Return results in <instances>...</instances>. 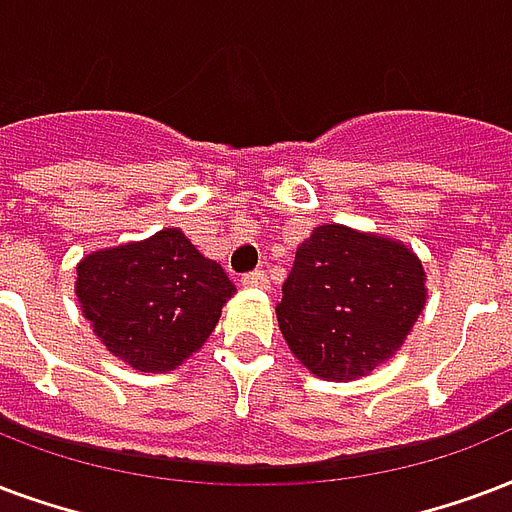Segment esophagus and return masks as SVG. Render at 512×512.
Returning <instances> with one entry per match:
<instances>
[{
    "label": "esophagus",
    "instance_id": "obj_1",
    "mask_svg": "<svg viewBox=\"0 0 512 512\" xmlns=\"http://www.w3.org/2000/svg\"><path fill=\"white\" fill-rule=\"evenodd\" d=\"M241 284H244V287H263L265 290V287H268V273L260 271V268L244 273V276H241Z\"/></svg>",
    "mask_w": 512,
    "mask_h": 512
}]
</instances>
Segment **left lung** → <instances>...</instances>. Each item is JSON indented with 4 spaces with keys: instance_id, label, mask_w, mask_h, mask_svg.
<instances>
[{
    "instance_id": "obj_1",
    "label": "left lung",
    "mask_w": 512,
    "mask_h": 512,
    "mask_svg": "<svg viewBox=\"0 0 512 512\" xmlns=\"http://www.w3.org/2000/svg\"><path fill=\"white\" fill-rule=\"evenodd\" d=\"M424 303V268L405 244L319 225L295 252L276 319L314 376L351 381L395 357Z\"/></svg>"
}]
</instances>
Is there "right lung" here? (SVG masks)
Here are the masks:
<instances>
[{
    "instance_id": "right-lung-1",
    "label": "right lung",
    "mask_w": 512,
    "mask_h": 512,
    "mask_svg": "<svg viewBox=\"0 0 512 512\" xmlns=\"http://www.w3.org/2000/svg\"><path fill=\"white\" fill-rule=\"evenodd\" d=\"M74 292L109 354L142 373H166L204 346L236 287L182 230L163 228L85 255Z\"/></svg>"
}]
</instances>
